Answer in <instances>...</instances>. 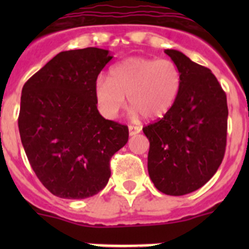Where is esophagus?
Segmentation results:
<instances>
[{
    "label": "esophagus",
    "mask_w": 249,
    "mask_h": 249,
    "mask_svg": "<svg viewBox=\"0 0 249 249\" xmlns=\"http://www.w3.org/2000/svg\"><path fill=\"white\" fill-rule=\"evenodd\" d=\"M141 132V128L137 126H128V133L129 136H136Z\"/></svg>",
    "instance_id": "1"
}]
</instances>
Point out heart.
I'll use <instances>...</instances> for the list:
<instances>
[{
    "label": "heart",
    "instance_id": "1",
    "mask_svg": "<svg viewBox=\"0 0 249 249\" xmlns=\"http://www.w3.org/2000/svg\"><path fill=\"white\" fill-rule=\"evenodd\" d=\"M179 87L181 72L173 61L129 57L109 70L108 78L98 77L94 96L106 117H116L128 97L132 117L155 120L169 111Z\"/></svg>",
    "mask_w": 249,
    "mask_h": 249
}]
</instances>
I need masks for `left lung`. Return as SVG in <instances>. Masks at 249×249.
I'll use <instances>...</instances> for the list:
<instances>
[{
  "label": "left lung",
  "mask_w": 249,
  "mask_h": 249,
  "mask_svg": "<svg viewBox=\"0 0 249 249\" xmlns=\"http://www.w3.org/2000/svg\"><path fill=\"white\" fill-rule=\"evenodd\" d=\"M181 72V87L163 118L143 128L148 175L164 195L183 196L210 181L227 141V97L214 74L177 50H164Z\"/></svg>",
  "instance_id": "obj_1"
}]
</instances>
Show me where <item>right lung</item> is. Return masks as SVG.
<instances>
[{"mask_svg":"<svg viewBox=\"0 0 249 249\" xmlns=\"http://www.w3.org/2000/svg\"><path fill=\"white\" fill-rule=\"evenodd\" d=\"M112 57L97 47L63 51L22 89V146L41 183L57 197L97 195L111 177L112 156L128 141L127 126L103 118L94 96Z\"/></svg>","mask_w":249,"mask_h":249,"instance_id":"1","label":"right lung"}]
</instances>
